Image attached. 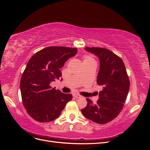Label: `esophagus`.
<instances>
[{"label":"esophagus","instance_id":"34e87169","mask_svg":"<svg viewBox=\"0 0 150 150\" xmlns=\"http://www.w3.org/2000/svg\"><path fill=\"white\" fill-rule=\"evenodd\" d=\"M73 96H74V98H81V97H82V96H81L80 94H74Z\"/></svg>","mask_w":150,"mask_h":150}]
</instances>
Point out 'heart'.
Wrapping results in <instances>:
<instances>
[{"label": "heart", "instance_id": "1", "mask_svg": "<svg viewBox=\"0 0 150 150\" xmlns=\"http://www.w3.org/2000/svg\"><path fill=\"white\" fill-rule=\"evenodd\" d=\"M94 61V60H93V58L91 56H84V61Z\"/></svg>", "mask_w": 150, "mask_h": 150}]
</instances>
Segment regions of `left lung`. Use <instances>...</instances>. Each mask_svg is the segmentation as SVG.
I'll list each match as a JSON object with an SVG mask.
<instances>
[{
  "label": "left lung",
  "mask_w": 150,
  "mask_h": 150,
  "mask_svg": "<svg viewBox=\"0 0 150 150\" xmlns=\"http://www.w3.org/2000/svg\"><path fill=\"white\" fill-rule=\"evenodd\" d=\"M85 49L99 57L100 67L97 83L103 89L99 91L96 104L87 98L88 104L83 110L86 118L104 125L118 116L124 106L129 89V80L121 58L110 50L102 47H88Z\"/></svg>",
  "instance_id": "8db88e82"
}]
</instances>
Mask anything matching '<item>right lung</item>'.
<instances>
[{"mask_svg": "<svg viewBox=\"0 0 150 150\" xmlns=\"http://www.w3.org/2000/svg\"><path fill=\"white\" fill-rule=\"evenodd\" d=\"M77 52V48L47 47L34 54L28 61L21 77L20 88L23 105L35 121L45 122L57 118L72 99L71 94L52 88L51 83L60 79V69Z\"/></svg>", "mask_w": 150, "mask_h": 150, "instance_id": "add662e5", "label": "right lung"}]
</instances>
